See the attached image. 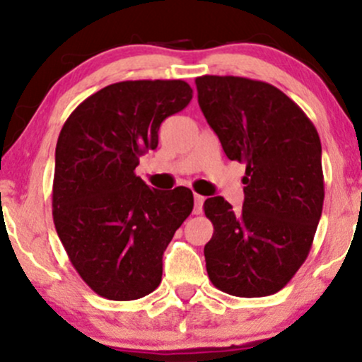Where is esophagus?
<instances>
[{"label":"esophagus","instance_id":"34e87169","mask_svg":"<svg viewBox=\"0 0 362 362\" xmlns=\"http://www.w3.org/2000/svg\"><path fill=\"white\" fill-rule=\"evenodd\" d=\"M202 206H204V197L199 194H194V214H201Z\"/></svg>","mask_w":362,"mask_h":362}]
</instances>
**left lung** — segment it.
<instances>
[{
  "mask_svg": "<svg viewBox=\"0 0 362 362\" xmlns=\"http://www.w3.org/2000/svg\"><path fill=\"white\" fill-rule=\"evenodd\" d=\"M199 107L230 160L245 163L243 209L221 195L204 202L214 226L207 276L231 296L262 298L293 279L322 216V143L288 95L264 81L199 76Z\"/></svg>",
  "mask_w": 362,
  "mask_h": 362,
  "instance_id": "left-lung-1",
  "label": "left lung"
}]
</instances>
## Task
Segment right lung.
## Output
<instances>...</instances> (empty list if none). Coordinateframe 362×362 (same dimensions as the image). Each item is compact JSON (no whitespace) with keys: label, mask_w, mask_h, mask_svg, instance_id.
<instances>
[{"label":"right lung","mask_w":362,"mask_h":362,"mask_svg":"<svg viewBox=\"0 0 362 362\" xmlns=\"http://www.w3.org/2000/svg\"><path fill=\"white\" fill-rule=\"evenodd\" d=\"M192 100L182 80L120 81L81 102L56 144L52 218L98 296L139 300L161 282L163 252L194 207L192 190L149 189L134 170L158 131Z\"/></svg>","instance_id":"1"}]
</instances>
